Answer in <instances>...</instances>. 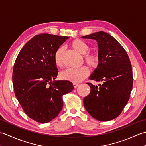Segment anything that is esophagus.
<instances>
[{"instance_id": "1", "label": "esophagus", "mask_w": 146, "mask_h": 146, "mask_svg": "<svg viewBox=\"0 0 146 146\" xmlns=\"http://www.w3.org/2000/svg\"><path fill=\"white\" fill-rule=\"evenodd\" d=\"M73 85L74 88H77L78 86V85H79L78 83H73Z\"/></svg>"}]
</instances>
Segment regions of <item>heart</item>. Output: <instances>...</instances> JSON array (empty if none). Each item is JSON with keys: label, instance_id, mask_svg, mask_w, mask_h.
I'll use <instances>...</instances> for the list:
<instances>
[{"label": "heart", "instance_id": "obj_1", "mask_svg": "<svg viewBox=\"0 0 146 146\" xmlns=\"http://www.w3.org/2000/svg\"><path fill=\"white\" fill-rule=\"evenodd\" d=\"M70 46L76 51L81 54H85L84 60L90 67L92 68H97L99 63L98 55L93 52H88L90 47L89 44L82 39H76L70 42ZM64 48L60 46L56 50L54 54V63L58 67H61L63 65V55ZM89 75V70L86 66H82L79 68H69L60 74L61 78L66 81L73 83H78L86 78Z\"/></svg>", "mask_w": 146, "mask_h": 146}]
</instances>
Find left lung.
I'll return each instance as SVG.
<instances>
[{"label":"left lung","mask_w":146,"mask_h":146,"mask_svg":"<svg viewBox=\"0 0 146 146\" xmlns=\"http://www.w3.org/2000/svg\"><path fill=\"white\" fill-rule=\"evenodd\" d=\"M98 42L99 63L89 79L102 82L98 86L87 83L90 93L83 99L88 113L99 121L115 119L129 100L133 75L129 56L120 43L104 31L82 37Z\"/></svg>","instance_id":"1"}]
</instances>
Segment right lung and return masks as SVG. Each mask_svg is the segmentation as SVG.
Here are the masks:
<instances>
[{"label":"right lung","mask_w":146,"mask_h":146,"mask_svg":"<svg viewBox=\"0 0 146 146\" xmlns=\"http://www.w3.org/2000/svg\"><path fill=\"white\" fill-rule=\"evenodd\" d=\"M68 39L49 34L36 35L24 46L15 61V95L25 113L36 122L47 123L56 117L63 108V95L74 88L71 82L53 81L58 73L54 52Z\"/></svg>","instance_id":"obj_1"}]
</instances>
